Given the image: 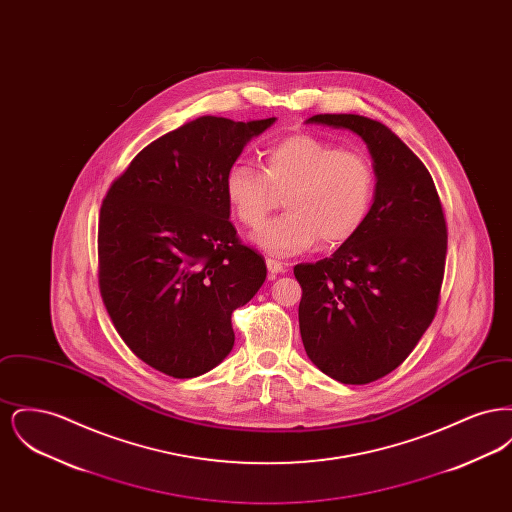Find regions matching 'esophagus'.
<instances>
[{"label":"esophagus","mask_w":512,"mask_h":512,"mask_svg":"<svg viewBox=\"0 0 512 512\" xmlns=\"http://www.w3.org/2000/svg\"><path fill=\"white\" fill-rule=\"evenodd\" d=\"M267 268L270 278H274L276 274H284L288 270V265L280 263V261H274V259H267Z\"/></svg>","instance_id":"obj_1"}]
</instances>
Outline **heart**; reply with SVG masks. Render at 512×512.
Returning a JSON list of instances; mask_svg holds the SVG:
<instances>
[{
    "label": "heart",
    "mask_w": 512,
    "mask_h": 512,
    "mask_svg": "<svg viewBox=\"0 0 512 512\" xmlns=\"http://www.w3.org/2000/svg\"><path fill=\"white\" fill-rule=\"evenodd\" d=\"M376 174L365 153L341 149L311 134H292L265 149L263 171L234 163L224 174V195L245 226H259L286 194L288 213L268 220L253 242L278 257L297 255L322 240L340 247L357 236L370 213Z\"/></svg>",
    "instance_id": "1"
}]
</instances>
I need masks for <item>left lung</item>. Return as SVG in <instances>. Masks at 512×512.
Wrapping results in <instances>:
<instances>
[{
    "label": "left lung",
    "instance_id": "left-lung-1",
    "mask_svg": "<svg viewBox=\"0 0 512 512\" xmlns=\"http://www.w3.org/2000/svg\"><path fill=\"white\" fill-rule=\"evenodd\" d=\"M307 122L355 132L374 161V203L357 236L332 257L293 267L309 359L361 386L401 365L436 317L447 224L430 172L386 124L361 115Z\"/></svg>",
    "mask_w": 512,
    "mask_h": 512
}]
</instances>
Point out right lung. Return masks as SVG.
<instances>
[{
  "mask_svg": "<svg viewBox=\"0 0 512 512\" xmlns=\"http://www.w3.org/2000/svg\"><path fill=\"white\" fill-rule=\"evenodd\" d=\"M274 117H199L144 147L99 211V292L146 365L195 378L234 347L232 313L259 292L265 259L230 222L224 174Z\"/></svg>",
  "mask_w": 512,
  "mask_h": 512,
  "instance_id": "add662e5",
  "label": "right lung"
}]
</instances>
